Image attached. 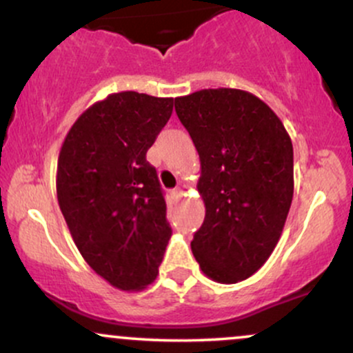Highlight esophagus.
I'll return each mask as SVG.
<instances>
[{"mask_svg":"<svg viewBox=\"0 0 353 353\" xmlns=\"http://www.w3.org/2000/svg\"><path fill=\"white\" fill-rule=\"evenodd\" d=\"M171 196H172V199H181L182 197V189L181 188H176V189H172L171 190Z\"/></svg>","mask_w":353,"mask_h":353,"instance_id":"34e87169","label":"esophagus"}]
</instances>
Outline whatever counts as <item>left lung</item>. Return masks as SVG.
Returning a JSON list of instances; mask_svg holds the SVG:
<instances>
[{"label":"left lung","instance_id":"left-lung-1","mask_svg":"<svg viewBox=\"0 0 353 353\" xmlns=\"http://www.w3.org/2000/svg\"><path fill=\"white\" fill-rule=\"evenodd\" d=\"M176 112L201 159L205 217L190 249L212 281L236 283L265 264L294 196V149L282 121L241 89L176 98Z\"/></svg>","mask_w":353,"mask_h":353}]
</instances>
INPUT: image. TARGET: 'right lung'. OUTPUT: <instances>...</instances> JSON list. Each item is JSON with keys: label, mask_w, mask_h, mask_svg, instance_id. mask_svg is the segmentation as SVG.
Masks as SVG:
<instances>
[{"label": "right lung", "mask_w": 353, "mask_h": 353, "mask_svg": "<svg viewBox=\"0 0 353 353\" xmlns=\"http://www.w3.org/2000/svg\"><path fill=\"white\" fill-rule=\"evenodd\" d=\"M172 108V98L109 94L78 117L59 152L56 190L74 244L121 290L154 282L172 234L156 168L145 161Z\"/></svg>", "instance_id": "right-lung-1"}]
</instances>
